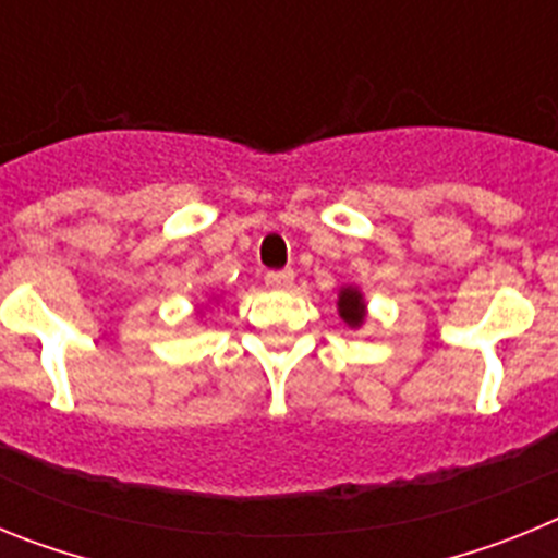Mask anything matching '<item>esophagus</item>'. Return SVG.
Instances as JSON below:
<instances>
[{"label": "esophagus", "instance_id": "esophagus-1", "mask_svg": "<svg viewBox=\"0 0 558 558\" xmlns=\"http://www.w3.org/2000/svg\"><path fill=\"white\" fill-rule=\"evenodd\" d=\"M293 279H295V274L290 268L270 270V274L265 276V284L274 290H288V288H293Z\"/></svg>", "mask_w": 558, "mask_h": 558}]
</instances>
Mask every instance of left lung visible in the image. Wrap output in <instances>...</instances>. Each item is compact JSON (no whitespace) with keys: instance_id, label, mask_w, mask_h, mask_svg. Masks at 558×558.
<instances>
[{"instance_id":"8db88e82","label":"left lung","mask_w":558,"mask_h":558,"mask_svg":"<svg viewBox=\"0 0 558 558\" xmlns=\"http://www.w3.org/2000/svg\"><path fill=\"white\" fill-rule=\"evenodd\" d=\"M338 315L343 318L347 327L352 329L363 327V322H366V315H368L363 290L354 288V284H343V288L338 290Z\"/></svg>"}]
</instances>
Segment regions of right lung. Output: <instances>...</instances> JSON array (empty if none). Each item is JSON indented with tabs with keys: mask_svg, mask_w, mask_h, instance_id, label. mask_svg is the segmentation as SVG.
<instances>
[{
	"mask_svg": "<svg viewBox=\"0 0 558 558\" xmlns=\"http://www.w3.org/2000/svg\"><path fill=\"white\" fill-rule=\"evenodd\" d=\"M198 315H201V310H198Z\"/></svg>",
	"mask_w": 558,
	"mask_h": 558,
	"instance_id": "right-lung-1",
	"label": "right lung"
}]
</instances>
